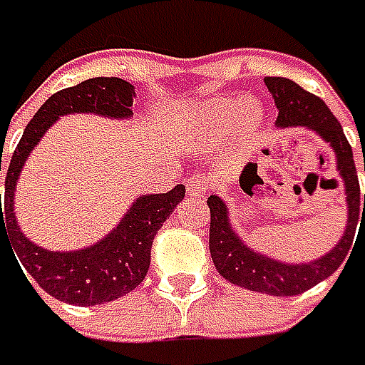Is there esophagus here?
<instances>
[{"label": "esophagus", "mask_w": 365, "mask_h": 365, "mask_svg": "<svg viewBox=\"0 0 365 365\" xmlns=\"http://www.w3.org/2000/svg\"><path fill=\"white\" fill-rule=\"evenodd\" d=\"M213 187V183L209 180L207 175L197 174V175H191L190 180H187V195H193V197H203V195H207V191Z\"/></svg>", "instance_id": "esophagus-1"}]
</instances>
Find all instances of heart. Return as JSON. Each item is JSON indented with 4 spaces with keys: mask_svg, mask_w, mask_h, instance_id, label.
<instances>
[{
    "mask_svg": "<svg viewBox=\"0 0 365 365\" xmlns=\"http://www.w3.org/2000/svg\"><path fill=\"white\" fill-rule=\"evenodd\" d=\"M257 106L255 104L245 103V101H219L211 104L207 112V124L215 126L219 130H225L231 126V122L235 120L239 114H247L249 118L257 116Z\"/></svg>",
    "mask_w": 365,
    "mask_h": 365,
    "instance_id": "obj_1",
    "label": "heart"
}]
</instances>
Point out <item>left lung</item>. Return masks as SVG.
<instances>
[{
    "label": "left lung",
    "mask_w": 365,
    "mask_h": 365,
    "mask_svg": "<svg viewBox=\"0 0 365 365\" xmlns=\"http://www.w3.org/2000/svg\"><path fill=\"white\" fill-rule=\"evenodd\" d=\"M264 85L274 98L279 108L277 126L280 128H302L314 130L320 138L330 144L336 154V168L340 172L344 187H346V203H348V223L342 239L336 243L332 251L316 261L290 262L277 261L271 257L257 253L251 247H247L241 237L237 235L229 221V209L225 201L217 195H209L207 205L211 213V225H209V253L219 274L229 282L243 289L257 290L262 294L272 297H294L300 292H307L314 284L328 279L330 274L338 271V267L346 259H350L354 235L358 229V221L365 219V193L360 195V183L358 172L354 164L350 142L346 140L340 122L336 120L324 101L304 91L302 86L292 83L282 76H267ZM365 170V156H364ZM247 172H253L255 180L257 172L255 165L249 164ZM245 172L241 175V185L245 187ZM348 262V261H346Z\"/></svg>",
    "instance_id": "8db88e82"
}]
</instances>
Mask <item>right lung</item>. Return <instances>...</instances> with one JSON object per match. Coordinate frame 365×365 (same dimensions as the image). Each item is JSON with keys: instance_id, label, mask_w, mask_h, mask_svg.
I'll return each instance as SVG.
<instances>
[{"instance_id": "obj_1", "label": "right lung", "mask_w": 365, "mask_h": 365, "mask_svg": "<svg viewBox=\"0 0 365 365\" xmlns=\"http://www.w3.org/2000/svg\"><path fill=\"white\" fill-rule=\"evenodd\" d=\"M134 96V86L116 76H96L83 81L81 85L58 91L25 126L11 162L7 165L4 207L0 195V239L1 235L7 237L14 255L19 257L23 269L31 274L41 289L68 304H104L136 289L146 279L150 269L154 237L175 205L183 200L185 187L180 183L168 193L142 195L132 203L116 229L98 243L81 251L61 253L41 249L39 245L23 235L14 213L15 185L25 160L37 146L41 136L58 120V116L93 112L108 118H130Z\"/></svg>"}]
</instances>
